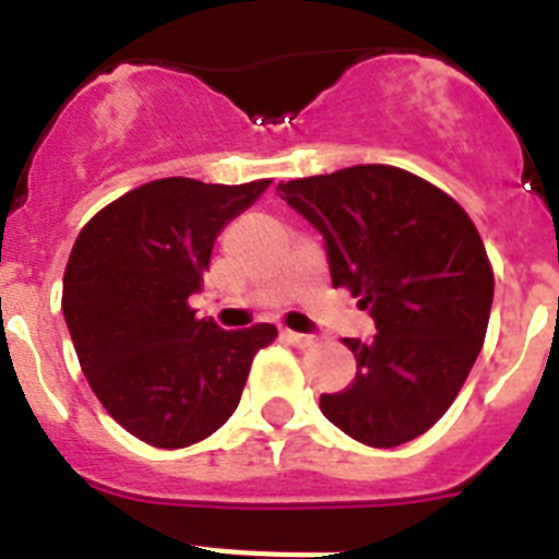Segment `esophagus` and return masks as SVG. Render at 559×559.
<instances>
[{
    "instance_id": "1",
    "label": "esophagus",
    "mask_w": 559,
    "mask_h": 559,
    "mask_svg": "<svg viewBox=\"0 0 559 559\" xmlns=\"http://www.w3.org/2000/svg\"><path fill=\"white\" fill-rule=\"evenodd\" d=\"M284 336H287L293 345H298V348H307V345H313L316 336L313 333H296V331H284Z\"/></svg>"
}]
</instances>
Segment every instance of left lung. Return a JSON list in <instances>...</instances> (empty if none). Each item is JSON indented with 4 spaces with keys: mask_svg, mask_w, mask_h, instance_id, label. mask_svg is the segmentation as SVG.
Masks as SVG:
<instances>
[{
    "mask_svg": "<svg viewBox=\"0 0 559 559\" xmlns=\"http://www.w3.org/2000/svg\"><path fill=\"white\" fill-rule=\"evenodd\" d=\"M278 191L322 235L333 287H348L377 324L373 340H345L357 377L322 394V415L368 447L424 435L485 345L493 270L473 219L441 188L391 165L293 179Z\"/></svg>",
    "mask_w": 559,
    "mask_h": 559,
    "instance_id": "obj_1",
    "label": "left lung"
}]
</instances>
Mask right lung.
Instances as JSON below:
<instances>
[{
    "label": "right lung",
    "instance_id": "obj_1",
    "mask_svg": "<svg viewBox=\"0 0 559 559\" xmlns=\"http://www.w3.org/2000/svg\"><path fill=\"white\" fill-rule=\"evenodd\" d=\"M270 179L205 186L168 177L118 197L83 226L66 263L63 316L95 397L127 432L179 450L217 432L240 403L275 324L223 331L197 319L219 231Z\"/></svg>",
    "mask_w": 559,
    "mask_h": 559
}]
</instances>
